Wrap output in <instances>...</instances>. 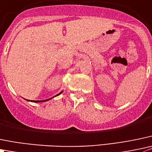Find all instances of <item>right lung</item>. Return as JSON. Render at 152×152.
<instances>
[{
    "label": "right lung",
    "mask_w": 152,
    "mask_h": 152,
    "mask_svg": "<svg viewBox=\"0 0 152 152\" xmlns=\"http://www.w3.org/2000/svg\"><path fill=\"white\" fill-rule=\"evenodd\" d=\"M62 92H63V91H61V92H60L59 94H56V96H54L51 97V98H50V99H45V100H29V99H26V101H28V102H47V101H48V100L51 99L52 98H54V97H56V96H57L60 95V94H61Z\"/></svg>",
    "instance_id": "1"
}]
</instances>
